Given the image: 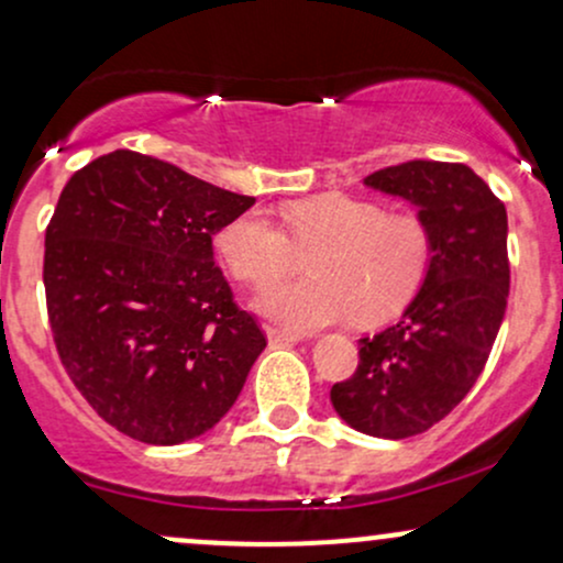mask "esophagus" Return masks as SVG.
<instances>
[{"instance_id":"obj_1","label":"esophagus","mask_w":563,"mask_h":563,"mask_svg":"<svg viewBox=\"0 0 563 563\" xmlns=\"http://www.w3.org/2000/svg\"><path fill=\"white\" fill-rule=\"evenodd\" d=\"M265 334H268V343L274 345H289V343H298L300 334L295 332H287V330H279V327H265Z\"/></svg>"}]
</instances>
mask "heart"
<instances>
[{"label": "heart", "instance_id": "heart-1", "mask_svg": "<svg viewBox=\"0 0 563 563\" xmlns=\"http://www.w3.org/2000/svg\"><path fill=\"white\" fill-rule=\"evenodd\" d=\"M287 231L271 214L233 218L218 236V252L236 279L263 284L308 251L311 277L268 283L255 306L292 330L332 321L366 324L390 319L412 302L433 265V231L418 212H388L369 199L327 194L284 210Z\"/></svg>", "mask_w": 563, "mask_h": 563}]
</instances>
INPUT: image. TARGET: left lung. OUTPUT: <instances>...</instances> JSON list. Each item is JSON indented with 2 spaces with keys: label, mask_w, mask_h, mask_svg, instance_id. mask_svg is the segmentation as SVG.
Segmentation results:
<instances>
[{
  "label": "left lung",
  "mask_w": 563,
  "mask_h": 563,
  "mask_svg": "<svg viewBox=\"0 0 563 563\" xmlns=\"http://www.w3.org/2000/svg\"><path fill=\"white\" fill-rule=\"evenodd\" d=\"M364 183L420 207L433 265L399 324L358 340L356 372L330 399L356 431L409 439L444 420L484 372L508 306V214L457 162H404Z\"/></svg>",
  "instance_id": "left-lung-1"
}]
</instances>
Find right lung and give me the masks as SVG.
<instances>
[{
	"label": "right lung",
	"mask_w": 563,
	"mask_h": 563,
	"mask_svg": "<svg viewBox=\"0 0 563 563\" xmlns=\"http://www.w3.org/2000/svg\"><path fill=\"white\" fill-rule=\"evenodd\" d=\"M255 205L119 148L77 169L44 231V298L68 377L143 444L207 433L236 401L265 332L233 300L212 236Z\"/></svg>",
	"instance_id": "1"
}]
</instances>
